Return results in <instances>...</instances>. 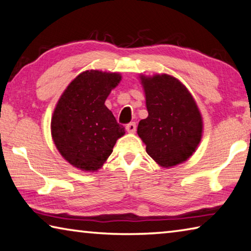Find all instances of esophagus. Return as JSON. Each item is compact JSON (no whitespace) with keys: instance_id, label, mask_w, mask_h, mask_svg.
Returning <instances> with one entry per match:
<instances>
[{"instance_id":"34e87169","label":"esophagus","mask_w":251,"mask_h":251,"mask_svg":"<svg viewBox=\"0 0 251 251\" xmlns=\"http://www.w3.org/2000/svg\"><path fill=\"white\" fill-rule=\"evenodd\" d=\"M126 129L129 133H134L135 130H137V125H135V122H130L126 126Z\"/></svg>"}]
</instances>
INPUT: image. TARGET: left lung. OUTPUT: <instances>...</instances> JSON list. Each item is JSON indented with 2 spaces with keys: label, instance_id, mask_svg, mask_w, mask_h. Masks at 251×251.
Here are the masks:
<instances>
[{
  "label": "left lung",
  "instance_id": "left-lung-1",
  "mask_svg": "<svg viewBox=\"0 0 251 251\" xmlns=\"http://www.w3.org/2000/svg\"><path fill=\"white\" fill-rule=\"evenodd\" d=\"M149 116L139 122L138 134L156 163L171 168L186 161L203 131L200 110L186 87L169 75L141 77Z\"/></svg>",
  "mask_w": 251,
  "mask_h": 251
}]
</instances>
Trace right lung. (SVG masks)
Instances as JSON below:
<instances>
[{
  "label": "right lung",
  "instance_id": "right-lung-1",
  "mask_svg": "<svg viewBox=\"0 0 251 251\" xmlns=\"http://www.w3.org/2000/svg\"><path fill=\"white\" fill-rule=\"evenodd\" d=\"M121 80L116 73L87 70L69 83L51 118V135L57 149L70 164L97 171L125 134L104 101Z\"/></svg>",
  "mask_w": 251,
  "mask_h": 251
}]
</instances>
